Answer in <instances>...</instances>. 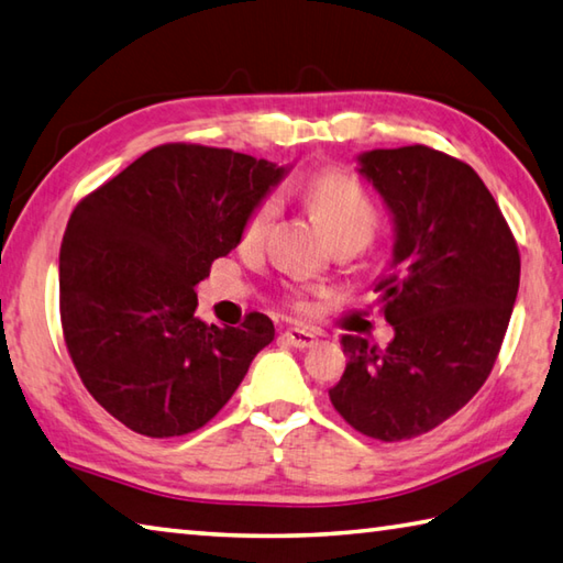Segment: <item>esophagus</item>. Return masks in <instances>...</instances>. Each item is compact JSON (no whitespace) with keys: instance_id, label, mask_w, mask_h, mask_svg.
Segmentation results:
<instances>
[{"instance_id":"1","label":"esophagus","mask_w":563,"mask_h":563,"mask_svg":"<svg viewBox=\"0 0 563 563\" xmlns=\"http://www.w3.org/2000/svg\"><path fill=\"white\" fill-rule=\"evenodd\" d=\"M284 341L294 347H311L316 343V335L311 331H303V328H289L284 331Z\"/></svg>"}]
</instances>
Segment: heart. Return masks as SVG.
Wrapping results in <instances>:
<instances>
[{
  "label": "heart",
  "instance_id": "heart-1",
  "mask_svg": "<svg viewBox=\"0 0 563 563\" xmlns=\"http://www.w3.org/2000/svg\"><path fill=\"white\" fill-rule=\"evenodd\" d=\"M306 196H309L316 220L321 222L333 245L350 242L360 250L373 240L379 225L377 206L353 174L341 172V168H328V172L316 174L306 186ZM274 213H277V196L269 194L250 210L245 225H242V242L245 245L260 242ZM291 303L294 309L303 311L301 299Z\"/></svg>",
  "mask_w": 563,
  "mask_h": 563
}]
</instances>
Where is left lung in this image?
I'll use <instances>...</instances> for the list:
<instances>
[{
  "label": "left lung",
  "mask_w": 563,
  "mask_h": 563,
  "mask_svg": "<svg viewBox=\"0 0 563 563\" xmlns=\"http://www.w3.org/2000/svg\"><path fill=\"white\" fill-rule=\"evenodd\" d=\"M360 164L397 225L391 269L375 286L395 338L379 350L343 335L347 365L328 397L355 431L405 441L453 417L493 373L519 289V250L461 158L413 144L373 150Z\"/></svg>",
  "instance_id": "1"
}]
</instances>
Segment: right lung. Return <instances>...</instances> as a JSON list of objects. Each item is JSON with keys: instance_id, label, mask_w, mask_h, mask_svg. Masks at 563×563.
<instances>
[{"instance_id": "add662e5", "label": "right lung", "mask_w": 563, "mask_h": 563, "mask_svg": "<svg viewBox=\"0 0 563 563\" xmlns=\"http://www.w3.org/2000/svg\"><path fill=\"white\" fill-rule=\"evenodd\" d=\"M264 158L162 144L85 196L60 242V325L85 389L142 437L196 431L235 395L274 323L206 325L196 284L282 178Z\"/></svg>"}]
</instances>
